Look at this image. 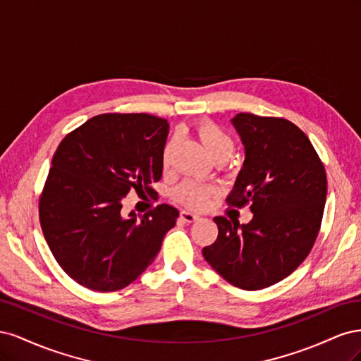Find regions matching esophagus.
<instances>
[{
	"label": "esophagus",
	"instance_id": "obj_1",
	"mask_svg": "<svg viewBox=\"0 0 361 361\" xmlns=\"http://www.w3.org/2000/svg\"><path fill=\"white\" fill-rule=\"evenodd\" d=\"M199 215L197 214H192V212H188V211H180V220L187 221V223H194L199 220Z\"/></svg>",
	"mask_w": 361,
	"mask_h": 361
}]
</instances>
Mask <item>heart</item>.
Masks as SVG:
<instances>
[{"mask_svg": "<svg viewBox=\"0 0 361 361\" xmlns=\"http://www.w3.org/2000/svg\"><path fill=\"white\" fill-rule=\"evenodd\" d=\"M195 133H197L200 141L206 150L209 152L214 159L228 158L235 150V141L232 135L223 129L220 125H216L211 120H203L197 126H195ZM171 149L173 141H167V145L162 149L161 164L164 169L169 167L170 158H171ZM216 188L212 183L199 182V180H185L179 187L174 190V199L180 204L190 207V209H204L212 200Z\"/></svg>", "mask_w": 361, "mask_h": 361, "instance_id": "heart-1", "label": "heart"}]
</instances>
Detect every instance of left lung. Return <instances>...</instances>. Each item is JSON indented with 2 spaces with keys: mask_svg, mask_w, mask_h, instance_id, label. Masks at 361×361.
Masks as SVG:
<instances>
[{
  "mask_svg": "<svg viewBox=\"0 0 361 361\" xmlns=\"http://www.w3.org/2000/svg\"><path fill=\"white\" fill-rule=\"evenodd\" d=\"M245 146L227 204H250L253 220L239 224L215 216L218 238L206 259L231 285L259 290L297 269L318 238L326 174L309 137L283 117L239 113L232 118Z\"/></svg>",
  "mask_w": 361,
  "mask_h": 361,
  "instance_id": "8db88e82",
  "label": "left lung"
}]
</instances>
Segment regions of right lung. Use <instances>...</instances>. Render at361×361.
Wrapping results in <instances>:
<instances>
[{
	"label": "right lung",
	"instance_id": "obj_1",
	"mask_svg": "<svg viewBox=\"0 0 361 361\" xmlns=\"http://www.w3.org/2000/svg\"><path fill=\"white\" fill-rule=\"evenodd\" d=\"M166 118L145 113L94 116L61 140L39 197L52 256L78 285L114 292L130 285L161 250L179 211L170 204L122 215L130 191L147 194L162 176Z\"/></svg>",
	"mask_w": 361,
	"mask_h": 361
}]
</instances>
